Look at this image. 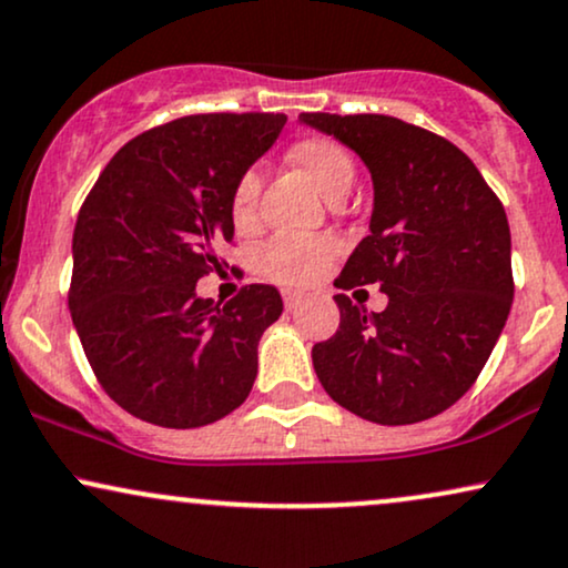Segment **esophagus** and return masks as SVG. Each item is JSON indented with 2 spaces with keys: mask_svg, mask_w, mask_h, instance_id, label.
Listing matches in <instances>:
<instances>
[{
  "mask_svg": "<svg viewBox=\"0 0 568 568\" xmlns=\"http://www.w3.org/2000/svg\"><path fill=\"white\" fill-rule=\"evenodd\" d=\"M303 300H305V297L300 295V292H292V290L284 292V305H286V311H297Z\"/></svg>",
  "mask_w": 568,
  "mask_h": 568,
  "instance_id": "obj_1",
  "label": "esophagus"
}]
</instances>
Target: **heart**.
I'll return each instance as SVG.
<instances>
[{"instance_id":"b5f03b06","label":"heart","mask_w":568,"mask_h":568,"mask_svg":"<svg viewBox=\"0 0 568 568\" xmlns=\"http://www.w3.org/2000/svg\"><path fill=\"white\" fill-rule=\"evenodd\" d=\"M290 163L300 168L328 202L345 200L355 181V163L339 142L328 136H305L290 146ZM261 171L247 168L231 192V221L240 231L257 223ZM337 255V242L326 236L276 234L257 250L255 268L263 278L284 286H307L318 282Z\"/></svg>"}]
</instances>
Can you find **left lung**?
<instances>
[{
	"label": "left lung",
	"mask_w": 568,
	"mask_h": 568,
	"mask_svg": "<svg viewBox=\"0 0 568 568\" xmlns=\"http://www.w3.org/2000/svg\"><path fill=\"white\" fill-rule=\"evenodd\" d=\"M374 181L368 236L337 286L379 284L382 313L337 295L339 328L313 347L332 400L366 422L416 424L477 382L514 300L506 210L447 139L389 115L303 113Z\"/></svg>",
	"instance_id": "obj_1"
}]
</instances>
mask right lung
Segmentation results:
<instances>
[{
    "label": "right lung",
    "mask_w": 568,
    "mask_h": 568,
    "mask_svg": "<svg viewBox=\"0 0 568 568\" xmlns=\"http://www.w3.org/2000/svg\"><path fill=\"white\" fill-rule=\"evenodd\" d=\"M284 123L210 113L158 125L115 152L83 202L70 316L104 392L142 422L197 429L247 400L282 295L250 284L215 305L197 282L234 240V184Z\"/></svg>",
    "instance_id": "right-lung-1"
}]
</instances>
